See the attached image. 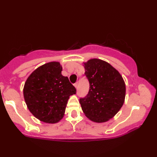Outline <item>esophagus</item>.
I'll list each match as a JSON object with an SVG mask.
<instances>
[{
  "label": "esophagus",
  "mask_w": 157,
  "mask_h": 157,
  "mask_svg": "<svg viewBox=\"0 0 157 157\" xmlns=\"http://www.w3.org/2000/svg\"><path fill=\"white\" fill-rule=\"evenodd\" d=\"M78 82H76L75 83V84H74V86H75V88L77 89V88H78Z\"/></svg>",
  "instance_id": "34e87169"
}]
</instances>
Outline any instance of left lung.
Masks as SVG:
<instances>
[{"instance_id":"8db88e82","label":"left lung","mask_w":157,"mask_h":157,"mask_svg":"<svg viewBox=\"0 0 157 157\" xmlns=\"http://www.w3.org/2000/svg\"><path fill=\"white\" fill-rule=\"evenodd\" d=\"M84 68L90 89L88 94L79 99L82 111L92 121H107L124 103V80L117 70L101 59L89 60Z\"/></svg>"}]
</instances>
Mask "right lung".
I'll return each mask as SVG.
<instances>
[{"label": "right lung", "mask_w": 157, "mask_h": 157, "mask_svg": "<svg viewBox=\"0 0 157 157\" xmlns=\"http://www.w3.org/2000/svg\"><path fill=\"white\" fill-rule=\"evenodd\" d=\"M61 71L59 62L46 63L33 71L25 83L23 96L28 108L43 122H59L64 115L69 96L76 93Z\"/></svg>", "instance_id": "obj_1"}]
</instances>
